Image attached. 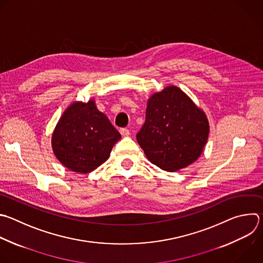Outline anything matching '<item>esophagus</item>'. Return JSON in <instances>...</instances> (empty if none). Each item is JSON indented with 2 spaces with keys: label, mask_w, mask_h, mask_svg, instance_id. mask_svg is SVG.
<instances>
[{
  "label": "esophagus",
  "mask_w": 263,
  "mask_h": 263,
  "mask_svg": "<svg viewBox=\"0 0 263 263\" xmlns=\"http://www.w3.org/2000/svg\"><path fill=\"white\" fill-rule=\"evenodd\" d=\"M120 132H121L122 136H124V137H128V136L130 135V131H129L127 128H122V129L120 130Z\"/></svg>",
  "instance_id": "esophagus-1"
}]
</instances>
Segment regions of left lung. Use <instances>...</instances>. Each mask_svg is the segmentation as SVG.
Here are the masks:
<instances>
[{"label":"left lung","instance_id":"1","mask_svg":"<svg viewBox=\"0 0 263 263\" xmlns=\"http://www.w3.org/2000/svg\"><path fill=\"white\" fill-rule=\"evenodd\" d=\"M209 132L204 112L178 86L171 85L148 99L145 122L136 138L153 164L177 171L200 156Z\"/></svg>","mask_w":263,"mask_h":263}]
</instances>
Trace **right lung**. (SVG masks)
I'll return each mask as SVG.
<instances>
[{
    "label": "right lung",
    "mask_w": 263,
    "mask_h": 263,
    "mask_svg": "<svg viewBox=\"0 0 263 263\" xmlns=\"http://www.w3.org/2000/svg\"><path fill=\"white\" fill-rule=\"evenodd\" d=\"M120 138L119 131L91 100L70 105L54 129L51 143L63 165L72 171L87 173L108 159Z\"/></svg>",
    "instance_id": "right-lung-1"
}]
</instances>
